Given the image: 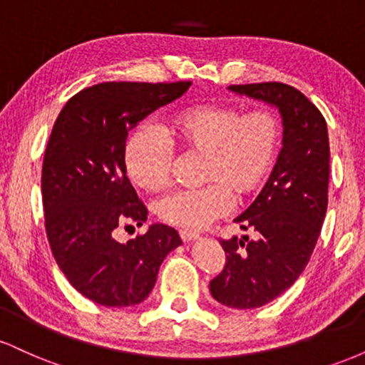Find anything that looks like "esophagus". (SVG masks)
Masks as SVG:
<instances>
[{"instance_id":"esophagus-1","label":"esophagus","mask_w":365,"mask_h":365,"mask_svg":"<svg viewBox=\"0 0 365 365\" xmlns=\"http://www.w3.org/2000/svg\"><path fill=\"white\" fill-rule=\"evenodd\" d=\"M180 238H182L183 242H194L199 238V233L195 232H187V230H183V232H180Z\"/></svg>"}]
</instances>
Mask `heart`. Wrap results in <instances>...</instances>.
Instances as JSON below:
<instances>
[{
    "label": "heart",
    "mask_w": 365,
    "mask_h": 365,
    "mask_svg": "<svg viewBox=\"0 0 365 365\" xmlns=\"http://www.w3.org/2000/svg\"><path fill=\"white\" fill-rule=\"evenodd\" d=\"M165 139L158 128L142 125L125 149L128 177L145 190L168 183L173 149L202 154L199 188H180L158 202L165 223L200 230L223 216L237 200L252 195L273 170L282 145V123L274 113H245L223 103L194 104L175 113Z\"/></svg>",
    "instance_id": "1"
}]
</instances>
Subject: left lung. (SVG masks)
I'll return each instance as SVG.
<instances>
[{
  "instance_id": "obj_1",
  "label": "left lung",
  "mask_w": 365,
  "mask_h": 365,
  "mask_svg": "<svg viewBox=\"0 0 365 365\" xmlns=\"http://www.w3.org/2000/svg\"><path fill=\"white\" fill-rule=\"evenodd\" d=\"M232 92L278 108L283 148L269 180L235 217L249 237L220 240L226 262L209 290L232 309L262 307L297 282L311 259L328 209L329 140L324 116L295 87L282 82L230 86Z\"/></svg>"
}]
</instances>
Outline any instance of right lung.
<instances>
[{"label": "right lung", "instance_id": "add662e5", "mask_svg": "<svg viewBox=\"0 0 365 365\" xmlns=\"http://www.w3.org/2000/svg\"><path fill=\"white\" fill-rule=\"evenodd\" d=\"M192 82H104L63 106L43 163L46 233L58 266L83 297L106 307L144 302L161 262L182 245L171 226L150 225L120 244L113 230L142 226L148 209L127 178L125 142L137 123L175 99Z\"/></svg>", "mask_w": 365, "mask_h": 365}]
</instances>
